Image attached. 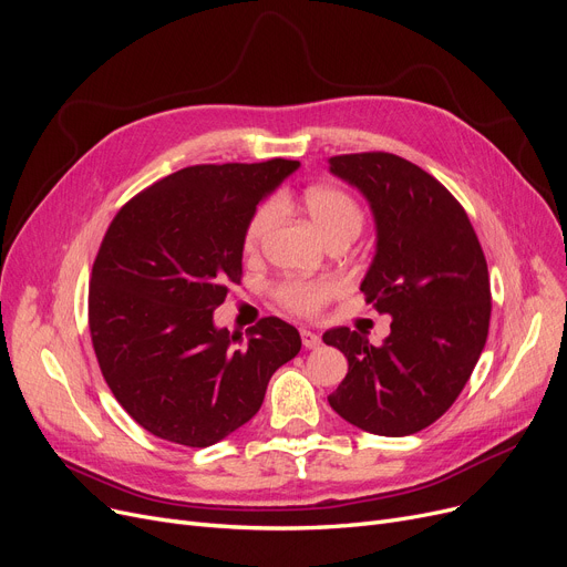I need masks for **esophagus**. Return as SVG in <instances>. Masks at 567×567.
I'll return each mask as SVG.
<instances>
[{"label": "esophagus", "instance_id": "esophagus-1", "mask_svg": "<svg viewBox=\"0 0 567 567\" xmlns=\"http://www.w3.org/2000/svg\"><path fill=\"white\" fill-rule=\"evenodd\" d=\"M301 340H303V347L308 349H317L321 344V338L308 329H301Z\"/></svg>", "mask_w": 567, "mask_h": 567}]
</instances>
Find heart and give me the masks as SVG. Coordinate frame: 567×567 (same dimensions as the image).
Returning <instances> with one entry per match:
<instances>
[{
	"label": "heart",
	"mask_w": 567,
	"mask_h": 567,
	"mask_svg": "<svg viewBox=\"0 0 567 567\" xmlns=\"http://www.w3.org/2000/svg\"><path fill=\"white\" fill-rule=\"evenodd\" d=\"M278 208L280 206L276 199H266L255 208V214L250 216L244 234V246L248 252H255L259 248L268 227L274 225L278 216ZM306 208L317 229L323 234V238H329L344 229L359 231L363 225L361 206L338 188H326V186L310 188L306 193ZM338 289H340L338 282L329 278H289L278 287L276 296L285 308L293 312L315 315L321 310L326 301L331 299V296L338 293Z\"/></svg>",
	"instance_id": "b5f03b06"
}]
</instances>
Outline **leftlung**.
Listing matches in <instances>:
<instances>
[{
    "mask_svg": "<svg viewBox=\"0 0 567 567\" xmlns=\"http://www.w3.org/2000/svg\"><path fill=\"white\" fill-rule=\"evenodd\" d=\"M329 169L370 204L377 248L361 291L393 317L379 347L347 326L323 333L349 361L329 404L370 434H415L451 409L481 359L487 261L460 202L419 165L374 152L333 156Z\"/></svg>",
    "mask_w": 567,
    "mask_h": 567,
    "instance_id": "8db88e82",
    "label": "left lung"
}]
</instances>
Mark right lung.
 Masks as SVG:
<instances>
[{
	"mask_svg": "<svg viewBox=\"0 0 567 567\" xmlns=\"http://www.w3.org/2000/svg\"><path fill=\"white\" fill-rule=\"evenodd\" d=\"M299 161L184 167L135 195L107 227L89 282L101 372L131 419L172 443L206 449L259 411L268 379L301 336L264 317L248 342L214 323L241 282L244 234Z\"/></svg>",
	"mask_w": 567,
	"mask_h": 567,
	"instance_id": "right-lung-1",
	"label": "right lung"
}]
</instances>
